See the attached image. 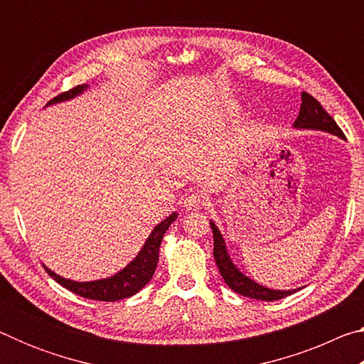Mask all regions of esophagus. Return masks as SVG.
I'll return each instance as SVG.
<instances>
[{
    "mask_svg": "<svg viewBox=\"0 0 364 364\" xmlns=\"http://www.w3.org/2000/svg\"><path fill=\"white\" fill-rule=\"evenodd\" d=\"M205 204H207L205 197L199 193L189 194L186 199H184V207H186L188 210H200Z\"/></svg>",
    "mask_w": 364,
    "mask_h": 364,
    "instance_id": "1",
    "label": "esophagus"
}]
</instances>
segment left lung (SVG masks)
<instances>
[{
	"instance_id": "obj_1",
	"label": "left lung",
	"mask_w": 364,
	"mask_h": 364,
	"mask_svg": "<svg viewBox=\"0 0 364 364\" xmlns=\"http://www.w3.org/2000/svg\"><path fill=\"white\" fill-rule=\"evenodd\" d=\"M294 128H306V130H321L326 133L336 134L338 138H345L341 128L336 123V120L326 112L321 104H319L315 97L308 93H301V106L299 117L294 122ZM210 228L213 232V257L217 262L218 271L221 278L230 286L234 292L244 295V297L264 300V301H273L281 300L287 297L297 291H274V289H268L264 286L257 284L255 281H252L247 276L242 274L234 263L231 262L230 255H228L226 245L223 241V236L218 231L217 225L210 220Z\"/></svg>"
}]
</instances>
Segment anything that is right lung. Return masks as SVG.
Returning <instances> with one entry per match:
<instances>
[{
	"mask_svg": "<svg viewBox=\"0 0 364 364\" xmlns=\"http://www.w3.org/2000/svg\"><path fill=\"white\" fill-rule=\"evenodd\" d=\"M86 88H88V85H78L75 88H72L69 91H65V93H60L56 97H53L48 104H56L65 100H72V97H75L77 95L83 93ZM176 218H178V213L173 212L170 217L165 218L162 223H159L156 228H154V231L149 234V237H147L146 244L143 245V249L139 250L136 258L128 263L125 268L119 271V273L110 276V278L91 281V282H77V281L63 278V276L56 274L48 267H45L46 273L51 276L58 284L69 289L70 292L85 299L100 300V301H117V300L132 297V295L139 292L141 289H143L147 282L152 279L154 271H156L157 262H159L160 242H162L165 231L168 230V226L173 223Z\"/></svg>",
	"mask_w": 364,
	"mask_h": 364,
	"instance_id": "1",
	"label": "right lung"
}]
</instances>
